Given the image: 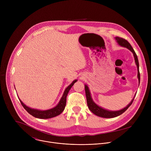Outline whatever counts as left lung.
I'll list each match as a JSON object with an SVG mask.
<instances>
[{
  "label": "left lung",
  "instance_id": "8db88e82",
  "mask_svg": "<svg viewBox=\"0 0 151 151\" xmlns=\"http://www.w3.org/2000/svg\"><path fill=\"white\" fill-rule=\"evenodd\" d=\"M115 40H116L117 43L120 46L127 48V49H128L129 50L133 52L135 62H136L137 68V77L139 79V82L140 83V72H139V64L138 58H137V56L135 51H134L133 47L130 44V43H129L127 40H125L123 38L119 37L118 36L115 37ZM85 90L86 97H87V105H88L89 109L96 115L100 116V117L105 118H111L116 117V116L121 115L122 114H123L128 108V107L132 105V104L134 100V99L136 96H134V98L132 99L131 102L129 103L125 107H124V109L119 110V111H108V110H106V109L102 108V107L98 106L97 104H96L94 102V101L93 100V99L91 98V93L89 90L88 87L87 85H85Z\"/></svg>",
  "mask_w": 151,
  "mask_h": 151
}]
</instances>
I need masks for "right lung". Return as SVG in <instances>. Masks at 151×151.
<instances>
[{"mask_svg": "<svg viewBox=\"0 0 151 151\" xmlns=\"http://www.w3.org/2000/svg\"><path fill=\"white\" fill-rule=\"evenodd\" d=\"M77 81V79L73 81L70 85H69L68 87L64 90L63 95L62 97L61 98L59 103L58 104L53 107L52 109L46 110V111H41V110H37L35 109H32L30 107L27 106L25 105L21 100L19 99L21 105L23 106L24 108L27 111V112L32 115L35 118H37L39 119H48L51 118L53 117H55L56 116H58L60 115L65 108V106L66 104V97L68 96V94L72 88V86L74 85V83Z\"/></svg>", "mask_w": 151, "mask_h": 151, "instance_id": "1", "label": "right lung"}]
</instances>
